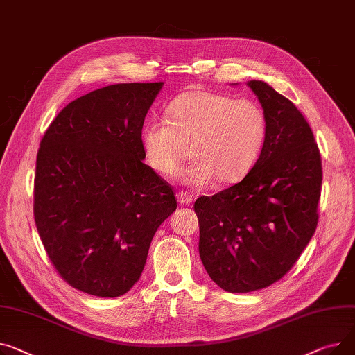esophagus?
Wrapping results in <instances>:
<instances>
[{"label": "esophagus", "mask_w": 355, "mask_h": 355, "mask_svg": "<svg viewBox=\"0 0 355 355\" xmlns=\"http://www.w3.org/2000/svg\"><path fill=\"white\" fill-rule=\"evenodd\" d=\"M178 202L180 205H191L192 203V196L187 193V192H184V191H180L178 193Z\"/></svg>", "instance_id": "34e87169"}]
</instances>
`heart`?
<instances>
[{
    "label": "heart",
    "mask_w": 355,
    "mask_h": 355,
    "mask_svg": "<svg viewBox=\"0 0 355 355\" xmlns=\"http://www.w3.org/2000/svg\"><path fill=\"white\" fill-rule=\"evenodd\" d=\"M166 119H149L141 143L149 164L173 175L195 156L182 179L196 189L215 179L222 184L245 178L257 163L268 136V119L251 98L206 90L186 92L171 101Z\"/></svg>",
    "instance_id": "1"
}]
</instances>
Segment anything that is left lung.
<instances>
[{"instance_id": "1", "label": "left lung", "mask_w": 355, "mask_h": 355, "mask_svg": "<svg viewBox=\"0 0 355 355\" xmlns=\"http://www.w3.org/2000/svg\"><path fill=\"white\" fill-rule=\"evenodd\" d=\"M248 86L268 119L254 168L236 184L195 202L199 255L227 293H251L279 281L301 257L318 223L322 164L302 113L263 81Z\"/></svg>"}]
</instances>
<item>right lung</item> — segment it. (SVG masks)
<instances>
[{
  "label": "right lung",
  "mask_w": 355,
  "mask_h": 355,
  "mask_svg": "<svg viewBox=\"0 0 355 355\" xmlns=\"http://www.w3.org/2000/svg\"><path fill=\"white\" fill-rule=\"evenodd\" d=\"M163 83H121L69 103L35 162L34 222L69 285L114 298L137 282L156 229L178 207L146 157L141 128Z\"/></svg>",
  "instance_id": "add662e5"
}]
</instances>
